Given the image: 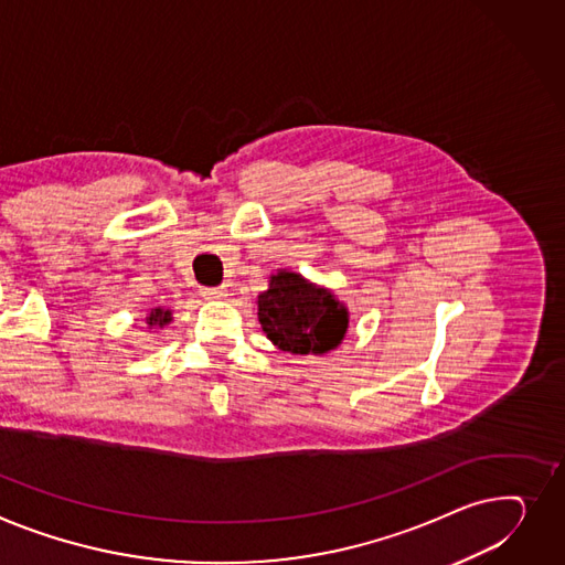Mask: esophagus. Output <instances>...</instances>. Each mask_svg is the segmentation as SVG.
<instances>
[{
    "mask_svg": "<svg viewBox=\"0 0 565 565\" xmlns=\"http://www.w3.org/2000/svg\"><path fill=\"white\" fill-rule=\"evenodd\" d=\"M202 292H204V297H206V299H222L224 295H227V290H224L222 286H215V288H202Z\"/></svg>",
    "mask_w": 565,
    "mask_h": 565,
    "instance_id": "1",
    "label": "esophagus"
}]
</instances>
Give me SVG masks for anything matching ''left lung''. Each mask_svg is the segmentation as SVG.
Wrapping results in <instances>:
<instances>
[{"mask_svg": "<svg viewBox=\"0 0 565 565\" xmlns=\"http://www.w3.org/2000/svg\"><path fill=\"white\" fill-rule=\"evenodd\" d=\"M258 322L284 352L324 354L343 341L348 311L329 290L284 270L258 295Z\"/></svg>", "mask_w": 565, "mask_h": 565, "instance_id": "8db88e82", "label": "left lung"}]
</instances>
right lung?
<instances>
[{
    "instance_id": "obj_1",
    "label": "right lung",
    "mask_w": 565,
    "mask_h": 565,
    "mask_svg": "<svg viewBox=\"0 0 565 565\" xmlns=\"http://www.w3.org/2000/svg\"><path fill=\"white\" fill-rule=\"evenodd\" d=\"M172 318H170V311H163V309H154L152 313H149V318H147V324L149 327H154V324H159V327H163L166 322H170Z\"/></svg>"
}]
</instances>
